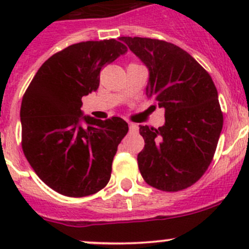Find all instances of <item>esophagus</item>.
Segmentation results:
<instances>
[{
  "mask_svg": "<svg viewBox=\"0 0 249 249\" xmlns=\"http://www.w3.org/2000/svg\"><path fill=\"white\" fill-rule=\"evenodd\" d=\"M129 124V129L130 131H136L137 130V125L134 124V123H127Z\"/></svg>",
  "mask_w": 249,
  "mask_h": 249,
  "instance_id": "1",
  "label": "esophagus"
}]
</instances>
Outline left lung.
<instances>
[{"instance_id": "obj_1", "label": "left lung", "mask_w": 249, "mask_h": 249, "mask_svg": "<svg viewBox=\"0 0 249 249\" xmlns=\"http://www.w3.org/2000/svg\"><path fill=\"white\" fill-rule=\"evenodd\" d=\"M149 71L145 95L165 108V124L140 126L143 179L164 192L194 184L210 166L223 127L218 91L201 65L165 41L120 37Z\"/></svg>"}]
</instances>
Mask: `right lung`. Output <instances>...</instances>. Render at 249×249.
I'll use <instances>...</instances> for the list:
<instances>
[{
    "label": "right lung",
    "mask_w": 249,
    "mask_h": 249,
    "mask_svg": "<svg viewBox=\"0 0 249 249\" xmlns=\"http://www.w3.org/2000/svg\"><path fill=\"white\" fill-rule=\"evenodd\" d=\"M126 52L117 39L72 44L39 67L22 97L24 154L60 194L88 196L109 182L113 158L129 126L119 117L84 115L82 97L97 90L102 66Z\"/></svg>",
    "instance_id": "obj_1"
}]
</instances>
